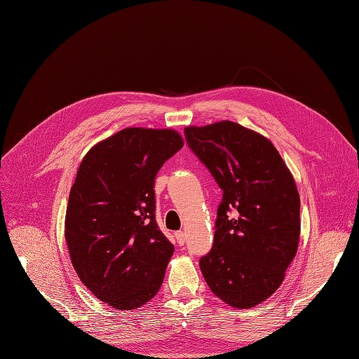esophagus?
Here are the masks:
<instances>
[{
  "label": "esophagus",
  "instance_id": "esophagus-1",
  "mask_svg": "<svg viewBox=\"0 0 359 359\" xmlns=\"http://www.w3.org/2000/svg\"><path fill=\"white\" fill-rule=\"evenodd\" d=\"M175 237H176V240H177V243H179V246H183L184 241H186V234H184L183 231H176V233H175Z\"/></svg>",
  "mask_w": 359,
  "mask_h": 359
}]
</instances>
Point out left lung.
<instances>
[{
	"instance_id": "left-lung-1",
	"label": "left lung",
	"mask_w": 359,
	"mask_h": 359,
	"mask_svg": "<svg viewBox=\"0 0 359 359\" xmlns=\"http://www.w3.org/2000/svg\"><path fill=\"white\" fill-rule=\"evenodd\" d=\"M184 135L224 192L202 275L225 304L252 309L280 287L297 255L295 180L275 145L240 123L186 126Z\"/></svg>"
}]
</instances>
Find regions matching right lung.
<instances>
[{
  "label": "right lung",
  "instance_id": "add662e5",
  "mask_svg": "<svg viewBox=\"0 0 359 359\" xmlns=\"http://www.w3.org/2000/svg\"><path fill=\"white\" fill-rule=\"evenodd\" d=\"M175 129L125 128L88 149L71 187L65 240L83 284L107 306L156 297L175 248L156 222L154 179L183 147Z\"/></svg>",
  "mask_w": 359,
  "mask_h": 359
}]
</instances>
